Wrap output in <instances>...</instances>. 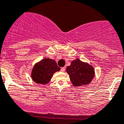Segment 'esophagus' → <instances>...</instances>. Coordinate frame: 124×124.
I'll return each instance as SVG.
<instances>
[{
  "mask_svg": "<svg viewBox=\"0 0 124 124\" xmlns=\"http://www.w3.org/2000/svg\"><path fill=\"white\" fill-rule=\"evenodd\" d=\"M65 67L61 68V72H65Z\"/></svg>",
  "mask_w": 124,
  "mask_h": 124,
  "instance_id": "34e87169",
  "label": "esophagus"
}]
</instances>
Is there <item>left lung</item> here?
<instances>
[{"mask_svg": "<svg viewBox=\"0 0 124 124\" xmlns=\"http://www.w3.org/2000/svg\"><path fill=\"white\" fill-rule=\"evenodd\" d=\"M66 72L74 86H83L90 84L95 77V70L92 65L83 62L78 58L72 61L67 66Z\"/></svg>", "mask_w": 124, "mask_h": 124, "instance_id": "1", "label": "left lung"}]
</instances>
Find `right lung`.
I'll return each instance as SVG.
<instances>
[{
	"label": "right lung",
	"instance_id": "add662e5",
	"mask_svg": "<svg viewBox=\"0 0 124 124\" xmlns=\"http://www.w3.org/2000/svg\"><path fill=\"white\" fill-rule=\"evenodd\" d=\"M61 68L55 60L44 58L34 65L31 72V78L36 84L45 85L49 82L53 75Z\"/></svg>",
	"mask_w": 124,
	"mask_h": 124
}]
</instances>
